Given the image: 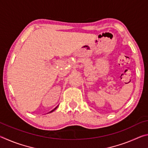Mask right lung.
<instances>
[{"label": "right lung", "instance_id": "obj_1", "mask_svg": "<svg viewBox=\"0 0 148 148\" xmlns=\"http://www.w3.org/2000/svg\"><path fill=\"white\" fill-rule=\"evenodd\" d=\"M57 107H58V106H57V107H56V108H54V109H53V110H51V112H49V113H51V112H53V111H54V110H56V108H57Z\"/></svg>", "mask_w": 148, "mask_h": 148}]
</instances>
